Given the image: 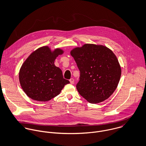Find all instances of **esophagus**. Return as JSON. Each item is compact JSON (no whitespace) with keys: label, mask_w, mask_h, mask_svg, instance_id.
Listing matches in <instances>:
<instances>
[{"label":"esophagus","mask_w":146,"mask_h":146,"mask_svg":"<svg viewBox=\"0 0 146 146\" xmlns=\"http://www.w3.org/2000/svg\"><path fill=\"white\" fill-rule=\"evenodd\" d=\"M70 82L71 84H74V79H71L70 80Z\"/></svg>","instance_id":"1"}]
</instances>
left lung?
<instances>
[{"label": "left lung", "instance_id": "left-lung-1", "mask_svg": "<svg viewBox=\"0 0 146 146\" xmlns=\"http://www.w3.org/2000/svg\"><path fill=\"white\" fill-rule=\"evenodd\" d=\"M80 72L79 94L96 104L108 98L119 83L121 68L113 52L103 45L85 44L70 51Z\"/></svg>", "mask_w": 146, "mask_h": 146}]
</instances>
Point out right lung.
<instances>
[{"label":"right lung","mask_w":146,"mask_h":146,"mask_svg":"<svg viewBox=\"0 0 146 146\" xmlns=\"http://www.w3.org/2000/svg\"><path fill=\"white\" fill-rule=\"evenodd\" d=\"M64 53L62 49L52 50L48 46L39 48L27 58L19 71V80L26 94L33 100L47 102L60 94L70 82L63 78L54 61Z\"/></svg>","instance_id":"obj_1"}]
</instances>
